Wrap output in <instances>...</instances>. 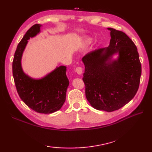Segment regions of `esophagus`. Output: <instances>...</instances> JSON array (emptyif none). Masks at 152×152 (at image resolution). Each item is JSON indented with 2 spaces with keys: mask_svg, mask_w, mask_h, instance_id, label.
<instances>
[{
  "mask_svg": "<svg viewBox=\"0 0 152 152\" xmlns=\"http://www.w3.org/2000/svg\"><path fill=\"white\" fill-rule=\"evenodd\" d=\"M76 73L78 74V75H81L83 72L82 68V67H77L76 69Z\"/></svg>",
  "mask_w": 152,
  "mask_h": 152,
  "instance_id": "1",
  "label": "esophagus"
}]
</instances>
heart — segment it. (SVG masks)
<instances>
[{
    "instance_id": "1",
    "label": "heart",
    "mask_w": 152,
    "mask_h": 152,
    "mask_svg": "<svg viewBox=\"0 0 152 152\" xmlns=\"http://www.w3.org/2000/svg\"><path fill=\"white\" fill-rule=\"evenodd\" d=\"M93 41V39L92 38H85L84 40H83V41L82 42L81 45H80V48L82 50H84L86 49L90 44H91Z\"/></svg>"
}]
</instances>
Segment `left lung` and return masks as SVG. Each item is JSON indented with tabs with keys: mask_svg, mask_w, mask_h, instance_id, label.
I'll return each mask as SVG.
<instances>
[{
	"mask_svg": "<svg viewBox=\"0 0 152 152\" xmlns=\"http://www.w3.org/2000/svg\"><path fill=\"white\" fill-rule=\"evenodd\" d=\"M107 29L111 37L108 47L91 51L82 58L83 80L86 98L92 107L112 112L136 95L142 69L137 48L131 38L122 31Z\"/></svg>",
	"mask_w": 152,
	"mask_h": 152,
	"instance_id": "8db88e82",
	"label": "left lung"
}]
</instances>
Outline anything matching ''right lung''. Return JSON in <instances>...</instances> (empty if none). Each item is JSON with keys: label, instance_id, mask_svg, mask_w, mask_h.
Here are the masks:
<instances>
[{"label": "right lung", "instance_id": "right-lung-1", "mask_svg": "<svg viewBox=\"0 0 152 152\" xmlns=\"http://www.w3.org/2000/svg\"><path fill=\"white\" fill-rule=\"evenodd\" d=\"M42 25L35 24L27 31L18 45L12 63L15 84L21 100L28 107L40 114H51L59 110L66 100L69 86L65 66H57L40 78H32L23 70L21 59L30 38L41 33Z\"/></svg>", "mask_w": 152, "mask_h": 152}]
</instances>
